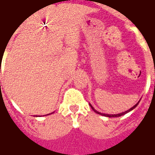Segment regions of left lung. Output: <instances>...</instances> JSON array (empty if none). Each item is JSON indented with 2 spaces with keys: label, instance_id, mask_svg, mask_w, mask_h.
Wrapping results in <instances>:
<instances>
[{
  "label": "left lung",
  "instance_id": "1",
  "mask_svg": "<svg viewBox=\"0 0 155 155\" xmlns=\"http://www.w3.org/2000/svg\"><path fill=\"white\" fill-rule=\"evenodd\" d=\"M139 102H140V101H139ZM139 102H138L137 104H135L134 106H133V107H132L131 109H129V110H127V111H125V112H122V113H120V114H116V115H109V114H104V113H100V112H98V111H97V110H95V109L93 108L92 106L91 105V104H90V105H91V109H92V110H94V111H95V112H96L97 114H99V115H102V116H108V117H119V116H123V115H125V114H127V113H128V112H129V111H131V110H134V108H135V107H136V106L138 105V104H139Z\"/></svg>",
  "mask_w": 155,
  "mask_h": 155
}]
</instances>
